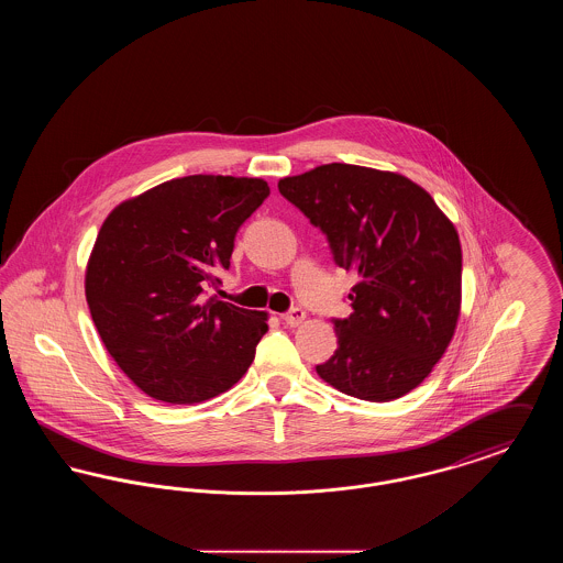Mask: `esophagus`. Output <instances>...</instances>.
<instances>
[{
	"label": "esophagus",
	"mask_w": 563,
	"mask_h": 563,
	"mask_svg": "<svg viewBox=\"0 0 563 563\" xmlns=\"http://www.w3.org/2000/svg\"><path fill=\"white\" fill-rule=\"evenodd\" d=\"M280 319H283L285 324H289V327H297V324H301V322L306 321V312H303L301 308H291V310L285 312Z\"/></svg>",
	"instance_id": "obj_1"
}]
</instances>
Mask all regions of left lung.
Listing matches in <instances>:
<instances>
[{
	"label": "left lung",
	"instance_id": "obj_1",
	"mask_svg": "<svg viewBox=\"0 0 563 563\" xmlns=\"http://www.w3.org/2000/svg\"><path fill=\"white\" fill-rule=\"evenodd\" d=\"M321 228L333 262L354 272L352 314L317 374L363 401L399 399L429 377L454 338L462 249L429 191L399 173L331 162L278 181Z\"/></svg>",
	"mask_w": 563,
	"mask_h": 563
}]
</instances>
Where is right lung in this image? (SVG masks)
<instances>
[{
  "instance_id": "right-lung-1",
  "label": "right lung",
  "mask_w": 563,
  "mask_h": 563,
  "mask_svg": "<svg viewBox=\"0 0 563 563\" xmlns=\"http://www.w3.org/2000/svg\"><path fill=\"white\" fill-rule=\"evenodd\" d=\"M264 179L189 175L118 205L86 266V301L118 367L173 405L232 388L255 358L268 314L205 287L230 268L242 223L268 198Z\"/></svg>"
}]
</instances>
